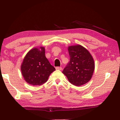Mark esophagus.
Listing matches in <instances>:
<instances>
[{"label":"esophagus","instance_id":"esophagus-1","mask_svg":"<svg viewBox=\"0 0 120 120\" xmlns=\"http://www.w3.org/2000/svg\"><path fill=\"white\" fill-rule=\"evenodd\" d=\"M62 69V68L61 67H57L56 68V70H61Z\"/></svg>","mask_w":120,"mask_h":120}]
</instances>
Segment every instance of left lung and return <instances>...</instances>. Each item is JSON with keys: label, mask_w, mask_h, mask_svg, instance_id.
<instances>
[{"label": "left lung", "mask_w": 120, "mask_h": 120, "mask_svg": "<svg viewBox=\"0 0 120 120\" xmlns=\"http://www.w3.org/2000/svg\"><path fill=\"white\" fill-rule=\"evenodd\" d=\"M70 62L62 73L71 84L80 86L89 82L95 70V62L89 51L80 44L68 47Z\"/></svg>", "instance_id": "8db88e82"}]
</instances>
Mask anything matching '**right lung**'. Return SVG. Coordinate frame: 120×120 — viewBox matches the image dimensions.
<instances>
[{
	"label": "right lung",
	"mask_w": 120,
	"mask_h": 120,
	"mask_svg": "<svg viewBox=\"0 0 120 120\" xmlns=\"http://www.w3.org/2000/svg\"><path fill=\"white\" fill-rule=\"evenodd\" d=\"M22 76L26 82L33 86L47 82L49 77L56 70L45 56L43 46L32 49L26 54L21 66Z\"/></svg>",
	"instance_id": "right-lung-1"
}]
</instances>
